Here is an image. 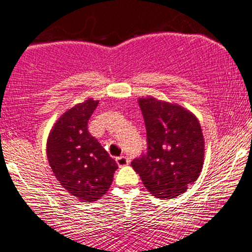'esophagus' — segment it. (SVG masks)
Here are the masks:
<instances>
[{
  "instance_id": "esophagus-1",
  "label": "esophagus",
  "mask_w": 252,
  "mask_h": 252,
  "mask_svg": "<svg viewBox=\"0 0 252 252\" xmlns=\"http://www.w3.org/2000/svg\"><path fill=\"white\" fill-rule=\"evenodd\" d=\"M115 161H116V163H118V165L120 166V168H121V166H126L129 164V158L125 157V155H121V157L116 158Z\"/></svg>"
}]
</instances>
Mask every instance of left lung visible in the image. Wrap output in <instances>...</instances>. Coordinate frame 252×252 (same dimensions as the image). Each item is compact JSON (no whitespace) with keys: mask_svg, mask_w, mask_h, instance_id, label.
Instances as JSON below:
<instances>
[{"mask_svg":"<svg viewBox=\"0 0 252 252\" xmlns=\"http://www.w3.org/2000/svg\"><path fill=\"white\" fill-rule=\"evenodd\" d=\"M146 126V153L131 165L147 190L160 198H173L186 192L200 176L204 158L201 126L182 106L140 98Z\"/></svg>","mask_w":252,"mask_h":252,"instance_id":"1","label":"left lung"}]
</instances>
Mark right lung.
I'll use <instances>...</instances> for the list:
<instances>
[{
	"mask_svg": "<svg viewBox=\"0 0 252 252\" xmlns=\"http://www.w3.org/2000/svg\"><path fill=\"white\" fill-rule=\"evenodd\" d=\"M98 100L87 99L58 119L49 134L47 154L56 178L82 202L97 201L107 192L118 164L88 130Z\"/></svg>",
	"mask_w": 252,
	"mask_h": 252,
	"instance_id": "add662e5",
	"label": "right lung"
}]
</instances>
